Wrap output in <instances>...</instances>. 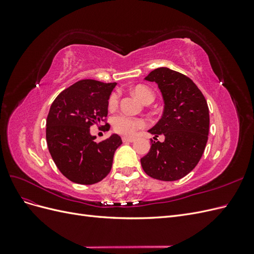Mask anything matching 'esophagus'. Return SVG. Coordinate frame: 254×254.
<instances>
[{"mask_svg": "<svg viewBox=\"0 0 254 254\" xmlns=\"http://www.w3.org/2000/svg\"><path fill=\"white\" fill-rule=\"evenodd\" d=\"M122 140L124 143H132L135 141L134 137H129V136H123Z\"/></svg>", "mask_w": 254, "mask_h": 254, "instance_id": "34e87169", "label": "esophagus"}]
</instances>
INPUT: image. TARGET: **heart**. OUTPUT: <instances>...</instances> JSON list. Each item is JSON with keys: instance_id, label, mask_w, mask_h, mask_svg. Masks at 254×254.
<instances>
[{"instance_id": "heart-1", "label": "heart", "mask_w": 254, "mask_h": 254, "mask_svg": "<svg viewBox=\"0 0 254 254\" xmlns=\"http://www.w3.org/2000/svg\"><path fill=\"white\" fill-rule=\"evenodd\" d=\"M133 93L143 103L148 98L153 99L152 91L148 87L142 86V84H140V86H136L133 89ZM118 103H119V94L118 93L111 94V96L109 98L110 108H114V107H117ZM112 125H113V129L118 133L123 134V135H132L137 129L144 127L146 125V123L142 119L133 118V117H130V115H128V114L121 113V114L117 115V117L113 118Z\"/></svg>"}]
</instances>
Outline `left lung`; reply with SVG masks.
I'll list each match as a JSON object with an SVG mask.
<instances>
[{"instance_id": "obj_1", "label": "left lung", "mask_w": 254, "mask_h": 254, "mask_svg": "<svg viewBox=\"0 0 254 254\" xmlns=\"http://www.w3.org/2000/svg\"><path fill=\"white\" fill-rule=\"evenodd\" d=\"M156 82L164 109L157 124L148 130L155 135L148 153L141 159L144 172L153 179L175 181L198 164L207 142L209 107L201 91L188 76L168 67H158L144 78ZM163 134V142L156 141Z\"/></svg>"}]
</instances>
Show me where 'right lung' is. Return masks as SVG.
Segmentation results:
<instances>
[{"instance_id": "1", "label": "right lung", "mask_w": 254, "mask_h": 254, "mask_svg": "<svg viewBox=\"0 0 254 254\" xmlns=\"http://www.w3.org/2000/svg\"><path fill=\"white\" fill-rule=\"evenodd\" d=\"M117 82L82 79L55 98L47 119V143L58 170L72 182L94 184L111 171L115 150L123 143L112 133L96 143L92 125H101L108 114L109 97ZM106 127L109 130V125Z\"/></svg>"}]
</instances>
